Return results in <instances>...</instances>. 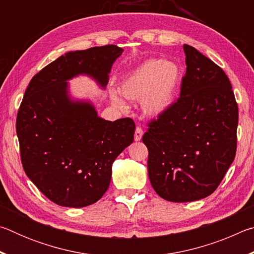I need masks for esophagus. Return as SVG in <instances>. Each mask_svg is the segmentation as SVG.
Returning a JSON list of instances; mask_svg holds the SVG:
<instances>
[{"instance_id":"obj_1","label":"esophagus","mask_w":254,"mask_h":254,"mask_svg":"<svg viewBox=\"0 0 254 254\" xmlns=\"http://www.w3.org/2000/svg\"><path fill=\"white\" fill-rule=\"evenodd\" d=\"M143 135V130L140 127H136L135 132H134V140L135 141H140L141 137Z\"/></svg>"}]
</instances>
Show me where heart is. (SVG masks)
Listing matches in <instances>:
<instances>
[{
    "label": "heart",
    "mask_w": 254,
    "mask_h": 254,
    "mask_svg": "<svg viewBox=\"0 0 254 254\" xmlns=\"http://www.w3.org/2000/svg\"><path fill=\"white\" fill-rule=\"evenodd\" d=\"M182 81V68L174 62L149 59L133 70L121 85L122 95L130 101L142 100V110L150 117L163 113L173 104ZM113 102L123 107L118 96Z\"/></svg>",
    "instance_id": "obj_1"
}]
</instances>
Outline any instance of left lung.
I'll return each mask as SVG.
<instances>
[{
  "label": "left lung",
  "instance_id": "left-lung-1",
  "mask_svg": "<svg viewBox=\"0 0 254 254\" xmlns=\"http://www.w3.org/2000/svg\"><path fill=\"white\" fill-rule=\"evenodd\" d=\"M180 96L148 123V174L161 198L185 203L216 190L236 152L239 109L229 77L194 47L184 45Z\"/></svg>",
  "mask_w": 254,
  "mask_h": 254
}]
</instances>
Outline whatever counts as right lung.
<instances>
[{
	"instance_id": "right-lung-1",
	"label": "right lung",
	"mask_w": 254,
	"mask_h": 254,
	"mask_svg": "<svg viewBox=\"0 0 254 254\" xmlns=\"http://www.w3.org/2000/svg\"><path fill=\"white\" fill-rule=\"evenodd\" d=\"M123 49L93 47L60 56L32 77L16 115L23 169L47 198L65 207L96 203L109 189L112 163L133 142L130 118L111 122L91 103L72 102L67 81L86 74L105 87Z\"/></svg>"
}]
</instances>
